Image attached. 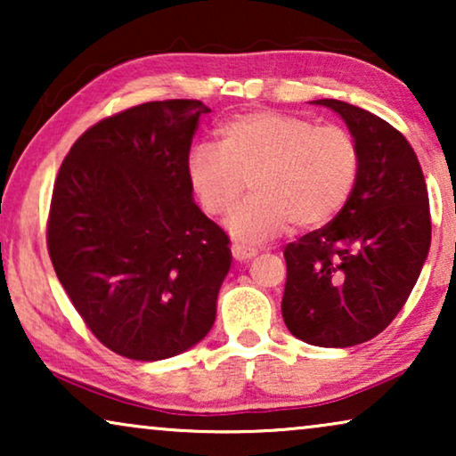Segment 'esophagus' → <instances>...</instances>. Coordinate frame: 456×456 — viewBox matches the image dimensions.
<instances>
[{"label":"esophagus","instance_id":"1","mask_svg":"<svg viewBox=\"0 0 456 456\" xmlns=\"http://www.w3.org/2000/svg\"><path fill=\"white\" fill-rule=\"evenodd\" d=\"M230 251H232V257L236 261H248V259H253L255 255H257L255 248H248V247H242V245H232V247H230Z\"/></svg>","mask_w":456,"mask_h":456}]
</instances>
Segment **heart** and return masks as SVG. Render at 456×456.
<instances>
[{
    "instance_id": "obj_1",
    "label": "heart",
    "mask_w": 456,
    "mask_h": 456,
    "mask_svg": "<svg viewBox=\"0 0 456 456\" xmlns=\"http://www.w3.org/2000/svg\"><path fill=\"white\" fill-rule=\"evenodd\" d=\"M361 170V151L346 128L273 110L247 111L217 128V147L197 145L186 178L205 214L226 216L239 242L261 245L282 234L326 226L340 214Z\"/></svg>"
}]
</instances>
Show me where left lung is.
I'll return each mask as SVG.
<instances>
[{"mask_svg": "<svg viewBox=\"0 0 456 456\" xmlns=\"http://www.w3.org/2000/svg\"><path fill=\"white\" fill-rule=\"evenodd\" d=\"M334 110L361 151L351 199L332 222L284 248L282 317L307 345L371 340L413 290L432 242L426 178L409 141L382 118L338 99Z\"/></svg>", "mask_w": 456, "mask_h": 456, "instance_id": "1", "label": "left lung"}]
</instances>
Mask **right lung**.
<instances>
[{
	"label": "right lung",
	"mask_w": 456,
	"mask_h": 456,
	"mask_svg": "<svg viewBox=\"0 0 456 456\" xmlns=\"http://www.w3.org/2000/svg\"><path fill=\"white\" fill-rule=\"evenodd\" d=\"M208 111L197 99H167L105 118L78 136L55 178L53 270L95 338L126 359L189 351L216 322L230 239L186 178Z\"/></svg>",
	"instance_id": "add662e5"
}]
</instances>
